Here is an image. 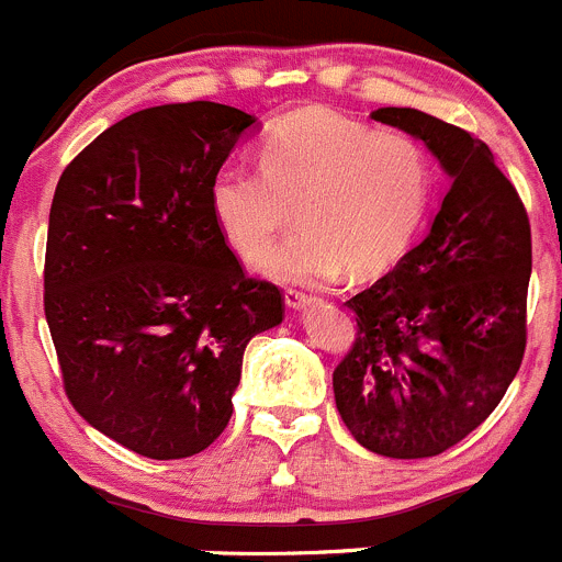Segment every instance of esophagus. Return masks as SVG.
I'll return each instance as SVG.
<instances>
[{
	"label": "esophagus",
	"mask_w": 562,
	"mask_h": 562,
	"mask_svg": "<svg viewBox=\"0 0 562 562\" xmlns=\"http://www.w3.org/2000/svg\"><path fill=\"white\" fill-rule=\"evenodd\" d=\"M314 301H317V297H312L308 292H303V290H286L284 292V303L290 308H306V306H312Z\"/></svg>",
	"instance_id": "1"
}]
</instances>
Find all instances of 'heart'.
<instances>
[{
    "mask_svg": "<svg viewBox=\"0 0 562 562\" xmlns=\"http://www.w3.org/2000/svg\"><path fill=\"white\" fill-rule=\"evenodd\" d=\"M432 165L408 135L378 132L334 110H297L267 130L261 170L226 165L210 210L234 254L254 261L295 217L303 228L259 261L276 281H334L392 270L419 234Z\"/></svg>",
    "mask_w": 562,
    "mask_h": 562,
    "instance_id": "1",
    "label": "heart"
}]
</instances>
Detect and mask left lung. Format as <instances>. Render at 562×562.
<instances>
[{
  "instance_id": "8db88e82",
  "label": "left lung",
  "mask_w": 562,
  "mask_h": 562,
  "mask_svg": "<svg viewBox=\"0 0 562 562\" xmlns=\"http://www.w3.org/2000/svg\"><path fill=\"white\" fill-rule=\"evenodd\" d=\"M372 117L425 143L450 190L425 239L347 301L358 330L334 397L361 447L430 458L483 425L521 367L530 221L483 140L411 106Z\"/></svg>"
}]
</instances>
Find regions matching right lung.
<instances>
[{
    "instance_id": "right-lung-1",
    "label": "right lung",
    "mask_w": 562,
    "mask_h": 562,
    "mask_svg": "<svg viewBox=\"0 0 562 562\" xmlns=\"http://www.w3.org/2000/svg\"><path fill=\"white\" fill-rule=\"evenodd\" d=\"M248 112L187 101L132 112L57 181L44 308L68 400L90 427L154 461L226 430L243 352L284 319L223 239L210 184Z\"/></svg>"
}]
</instances>
